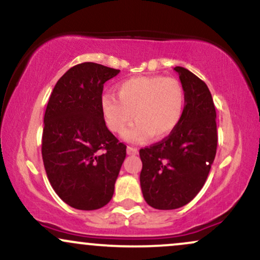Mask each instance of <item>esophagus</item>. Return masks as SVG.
<instances>
[{
    "mask_svg": "<svg viewBox=\"0 0 260 260\" xmlns=\"http://www.w3.org/2000/svg\"><path fill=\"white\" fill-rule=\"evenodd\" d=\"M127 154L128 155H136L138 154V149L133 147H127Z\"/></svg>",
    "mask_w": 260,
    "mask_h": 260,
    "instance_id": "1",
    "label": "esophagus"
}]
</instances>
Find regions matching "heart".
Returning <instances> with one entry per match:
<instances>
[{
  "instance_id": "obj_1",
  "label": "heart",
  "mask_w": 260,
  "mask_h": 260,
  "mask_svg": "<svg viewBox=\"0 0 260 260\" xmlns=\"http://www.w3.org/2000/svg\"><path fill=\"white\" fill-rule=\"evenodd\" d=\"M184 104L181 83L161 76L123 80L117 85V98L106 92L100 101L104 121L113 133H121L134 116L137 122L123 132V138L133 143L170 136L182 120Z\"/></svg>"
}]
</instances>
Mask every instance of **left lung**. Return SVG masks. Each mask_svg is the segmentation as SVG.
Returning a JSON list of instances; mask_svg holds the SVG:
<instances>
[{
	"label": "left lung",
	"instance_id": "obj_1",
	"mask_svg": "<svg viewBox=\"0 0 260 260\" xmlns=\"http://www.w3.org/2000/svg\"><path fill=\"white\" fill-rule=\"evenodd\" d=\"M174 70L186 95L182 120L165 139L139 150L143 197L159 210L183 207L198 194L217 147L216 111L209 88L187 68Z\"/></svg>",
	"mask_w": 260,
	"mask_h": 260
}]
</instances>
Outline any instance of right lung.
<instances>
[{
	"mask_svg": "<svg viewBox=\"0 0 260 260\" xmlns=\"http://www.w3.org/2000/svg\"><path fill=\"white\" fill-rule=\"evenodd\" d=\"M120 70L84 62L70 68L50 95L41 153L47 178L70 207L96 210L111 201L126 145L107 129L100 101Z\"/></svg>",
	"mask_w": 260,
	"mask_h": 260,
	"instance_id": "add662e5",
	"label": "right lung"
}]
</instances>
